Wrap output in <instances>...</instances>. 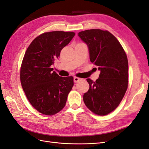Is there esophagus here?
<instances>
[{"mask_svg": "<svg viewBox=\"0 0 149 149\" xmlns=\"http://www.w3.org/2000/svg\"><path fill=\"white\" fill-rule=\"evenodd\" d=\"M81 78H79V77H74V82H77L79 81H81Z\"/></svg>", "mask_w": 149, "mask_h": 149, "instance_id": "34e87169", "label": "esophagus"}]
</instances>
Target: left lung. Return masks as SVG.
<instances>
[{
  "label": "left lung",
  "mask_w": 149,
  "mask_h": 149,
  "mask_svg": "<svg viewBox=\"0 0 149 149\" xmlns=\"http://www.w3.org/2000/svg\"><path fill=\"white\" fill-rule=\"evenodd\" d=\"M78 36L88 47L90 61L100 71L96 82L87 79L89 89L84 94V102L94 113L106 115L117 108L127 91V55L116 37L108 31L86 30Z\"/></svg>",
  "instance_id": "left-lung-1"
}]
</instances>
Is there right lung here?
<instances>
[{"mask_svg":"<svg viewBox=\"0 0 149 149\" xmlns=\"http://www.w3.org/2000/svg\"><path fill=\"white\" fill-rule=\"evenodd\" d=\"M74 36V32L44 33L31 42L25 53L21 85L30 103L42 114L53 115L65 106L74 86L73 77H60L51 66Z\"/></svg>","mask_w":149,"mask_h":149,"instance_id":"right-lung-1","label":"right lung"}]
</instances>
